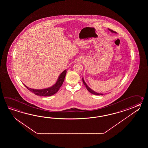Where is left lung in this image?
Returning <instances> with one entry per match:
<instances>
[{
  "instance_id": "left-lung-1",
  "label": "left lung",
  "mask_w": 148,
  "mask_h": 148,
  "mask_svg": "<svg viewBox=\"0 0 148 148\" xmlns=\"http://www.w3.org/2000/svg\"><path fill=\"white\" fill-rule=\"evenodd\" d=\"M108 29L112 33H115V34H116L117 33L116 32L114 31L113 30H112V29H110V28H108ZM82 82H83V83H84V84L85 86V87H86L87 88V89L88 90V91H89L90 93H91L92 94L96 95H104L103 94H102V93H99V92H96V91H95L94 90H93L92 89H91V88H90L89 86H88L87 84L86 83V82H85V80H84V78H82Z\"/></svg>"
}]
</instances>
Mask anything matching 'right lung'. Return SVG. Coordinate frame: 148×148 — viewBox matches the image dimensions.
Wrapping results in <instances>:
<instances>
[{"mask_svg":"<svg viewBox=\"0 0 148 148\" xmlns=\"http://www.w3.org/2000/svg\"><path fill=\"white\" fill-rule=\"evenodd\" d=\"M66 73V70H64L62 73H61V74L58 77L56 82L53 86H52L51 87L49 88L36 89L29 88L24 84V85L28 89L29 91H31L32 92L34 93L36 95L41 96H51L52 95L55 94L58 91L59 89H60L61 86L63 84Z\"/></svg>","mask_w":148,"mask_h":148,"instance_id":"right-lung-1","label":"right lung"}]
</instances>
